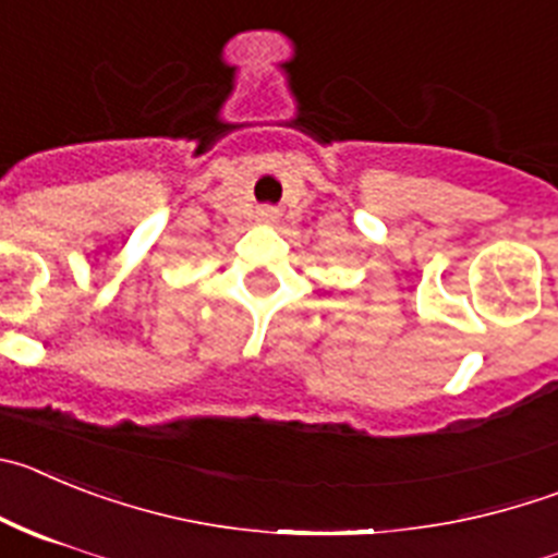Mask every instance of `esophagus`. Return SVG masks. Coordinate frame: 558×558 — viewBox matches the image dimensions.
I'll list each match as a JSON object with an SVG mask.
<instances>
[{"label": "esophagus", "instance_id": "esophagus-1", "mask_svg": "<svg viewBox=\"0 0 558 558\" xmlns=\"http://www.w3.org/2000/svg\"><path fill=\"white\" fill-rule=\"evenodd\" d=\"M279 221V209L276 207H259L257 209V223H265V227H270V223Z\"/></svg>", "mask_w": 558, "mask_h": 558}]
</instances>
